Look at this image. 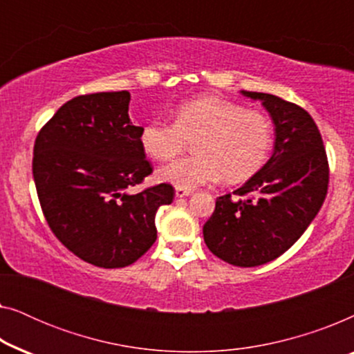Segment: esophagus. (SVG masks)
<instances>
[{"label": "esophagus", "instance_id": "esophagus-1", "mask_svg": "<svg viewBox=\"0 0 354 354\" xmlns=\"http://www.w3.org/2000/svg\"><path fill=\"white\" fill-rule=\"evenodd\" d=\"M192 195V190H185V188H176V196L177 198H183Z\"/></svg>", "mask_w": 354, "mask_h": 354}]
</instances>
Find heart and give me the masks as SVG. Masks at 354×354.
I'll return each instance as SVG.
<instances>
[{"label":"heart","mask_w":354,"mask_h":354,"mask_svg":"<svg viewBox=\"0 0 354 354\" xmlns=\"http://www.w3.org/2000/svg\"><path fill=\"white\" fill-rule=\"evenodd\" d=\"M193 142L195 154L158 171V178L177 188H193L224 177L240 183L253 177L274 142L269 115L219 96H200L177 106L174 122L153 119L140 132V145L154 161H167Z\"/></svg>","instance_id":"1"}]
</instances>
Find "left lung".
Instances as JSON below:
<instances>
[{
	"mask_svg": "<svg viewBox=\"0 0 354 354\" xmlns=\"http://www.w3.org/2000/svg\"><path fill=\"white\" fill-rule=\"evenodd\" d=\"M261 100L275 125L274 153L234 196L222 195L203 227L212 254L239 268H254L283 254L321 209L328 161L308 111L275 95L241 91Z\"/></svg>",
	"mask_w": 354,
	"mask_h": 354,
	"instance_id": "8db88e82",
	"label": "left lung"
}]
</instances>
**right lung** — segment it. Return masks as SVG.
Returning a JSON list of instances; mask_svg holds the SVG:
<instances>
[{
    "instance_id": "right-lung-1",
    "label": "right lung",
    "mask_w": 354,
    "mask_h": 354,
    "mask_svg": "<svg viewBox=\"0 0 354 354\" xmlns=\"http://www.w3.org/2000/svg\"><path fill=\"white\" fill-rule=\"evenodd\" d=\"M129 91L80 95L43 125L33 147V180L56 239L96 268H125L156 241L154 216L174 187L129 195L153 172L129 118Z\"/></svg>"
}]
</instances>
